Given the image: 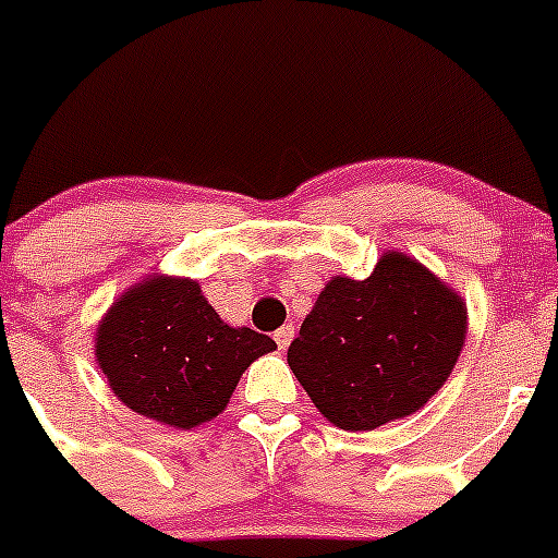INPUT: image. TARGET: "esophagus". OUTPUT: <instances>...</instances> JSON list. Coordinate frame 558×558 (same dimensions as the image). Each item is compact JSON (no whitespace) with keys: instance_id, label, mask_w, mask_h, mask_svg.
<instances>
[{"instance_id":"obj_1","label":"esophagus","mask_w":558,"mask_h":558,"mask_svg":"<svg viewBox=\"0 0 558 558\" xmlns=\"http://www.w3.org/2000/svg\"><path fill=\"white\" fill-rule=\"evenodd\" d=\"M274 340H276V347H279V349H288V347H290V340H293V327L276 329Z\"/></svg>"}]
</instances>
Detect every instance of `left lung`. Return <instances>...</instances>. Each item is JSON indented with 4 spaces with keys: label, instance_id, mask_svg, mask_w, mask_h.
<instances>
[{
    "label": "left lung",
    "instance_id": "8db88e82",
    "mask_svg": "<svg viewBox=\"0 0 558 558\" xmlns=\"http://www.w3.org/2000/svg\"><path fill=\"white\" fill-rule=\"evenodd\" d=\"M463 338L461 295L388 251L368 279H329L288 363L335 427L374 430L425 408L456 368Z\"/></svg>",
    "mask_w": 558,
    "mask_h": 558
}]
</instances>
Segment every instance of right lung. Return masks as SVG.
<instances>
[{
	"label": "right lung",
	"mask_w": 558,
	"mask_h": 558,
	"mask_svg": "<svg viewBox=\"0 0 558 558\" xmlns=\"http://www.w3.org/2000/svg\"><path fill=\"white\" fill-rule=\"evenodd\" d=\"M268 335L229 327L192 279L150 276L120 295L97 327V363L131 411L190 430L223 413Z\"/></svg>",
	"instance_id": "add662e5"
}]
</instances>
